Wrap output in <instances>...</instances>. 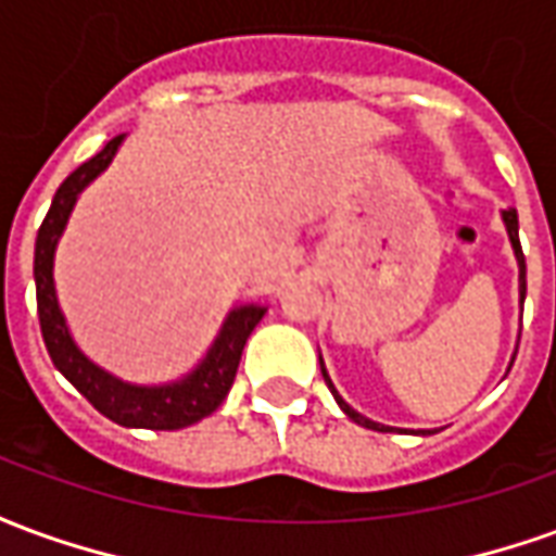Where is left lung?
<instances>
[{
  "label": "left lung",
  "mask_w": 556,
  "mask_h": 556,
  "mask_svg": "<svg viewBox=\"0 0 556 556\" xmlns=\"http://www.w3.org/2000/svg\"><path fill=\"white\" fill-rule=\"evenodd\" d=\"M503 223H506V231H509V241H513V250H515V258H518V282H521V301H525V291H527V265H525V253H521V241H518V214H515V207H509V211H503ZM321 375H325L327 387H330V393L337 396L339 408L345 410L354 422H361V426H366V429H375V431H390V426H381V422H372L369 417H363V414H357V410L351 408L345 399L339 396L337 387H333V381H330V375H327L325 363H321ZM426 434V431H422Z\"/></svg>",
  "instance_id": "8db88e82"
}]
</instances>
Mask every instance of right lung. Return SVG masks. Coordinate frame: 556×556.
Masks as SVG:
<instances>
[{"mask_svg":"<svg viewBox=\"0 0 556 556\" xmlns=\"http://www.w3.org/2000/svg\"><path fill=\"white\" fill-rule=\"evenodd\" d=\"M122 139L125 137L110 139L103 146V151H98L94 157L86 160L79 169L67 175L62 187L55 190L53 205L47 211L41 229H38V241H35V294H38L43 345L50 351L55 369L65 375L67 381L77 387L79 393L89 399L103 417H110L118 426H127V429H184V426H193L207 414H214L219 408V402L229 396L243 345H247L253 327L262 321V315L267 309L255 306V303L231 309L223 327H219L214 345L202 357V363L190 375H184L181 381H172V384H127L122 378L103 372L101 366H94L77 349V342L71 339V330L65 325V315L59 309V298H55V243L62 238L67 217L77 205V195L113 163Z\"/></svg>","mask_w":556,"mask_h":556,"instance_id":"right-lung-1","label":"right lung"}]
</instances>
